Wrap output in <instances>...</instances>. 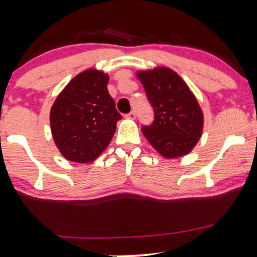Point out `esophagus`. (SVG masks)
<instances>
[{"label":"esophagus","mask_w":257,"mask_h":257,"mask_svg":"<svg viewBox=\"0 0 257 257\" xmlns=\"http://www.w3.org/2000/svg\"><path fill=\"white\" fill-rule=\"evenodd\" d=\"M125 117H126V118H129V119H134L135 117H137V114H135L134 111H131L128 114H125Z\"/></svg>","instance_id":"esophagus-1"}]
</instances>
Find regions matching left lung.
<instances>
[{
	"label": "left lung",
	"instance_id": "8db88e82",
	"mask_svg": "<svg viewBox=\"0 0 257 257\" xmlns=\"http://www.w3.org/2000/svg\"><path fill=\"white\" fill-rule=\"evenodd\" d=\"M137 76L155 112L152 124L141 129L144 137L166 158L190 153L203 132V112L196 96L169 67L139 71Z\"/></svg>",
	"mask_w": 257,
	"mask_h": 257
}]
</instances>
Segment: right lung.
<instances>
[{"label": "right lung", "instance_id": "right-lung-1", "mask_svg": "<svg viewBox=\"0 0 257 257\" xmlns=\"http://www.w3.org/2000/svg\"><path fill=\"white\" fill-rule=\"evenodd\" d=\"M108 75L88 69L73 77L51 108V131L61 155L89 163L110 144L122 118L107 90Z\"/></svg>", "mask_w": 257, "mask_h": 257}]
</instances>
